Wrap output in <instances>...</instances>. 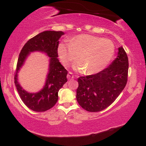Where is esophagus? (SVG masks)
<instances>
[{"label": "esophagus", "mask_w": 146, "mask_h": 146, "mask_svg": "<svg viewBox=\"0 0 146 146\" xmlns=\"http://www.w3.org/2000/svg\"><path fill=\"white\" fill-rule=\"evenodd\" d=\"M67 78L68 80H72V79L74 78V75H73V73H71V72H68L67 75Z\"/></svg>", "instance_id": "34e87169"}]
</instances>
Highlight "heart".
Here are the masks:
<instances>
[{
    "mask_svg": "<svg viewBox=\"0 0 146 146\" xmlns=\"http://www.w3.org/2000/svg\"><path fill=\"white\" fill-rule=\"evenodd\" d=\"M115 46L113 41L91 35H80L71 43H60L58 54L64 66L74 62L77 57L78 68L85 74L102 71L113 59Z\"/></svg>",
    "mask_w": 146,
    "mask_h": 146,
    "instance_id": "obj_1",
    "label": "heart"
}]
</instances>
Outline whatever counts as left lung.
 <instances>
[{
	"label": "left lung",
	"instance_id": "obj_1",
	"mask_svg": "<svg viewBox=\"0 0 146 146\" xmlns=\"http://www.w3.org/2000/svg\"><path fill=\"white\" fill-rule=\"evenodd\" d=\"M128 65V56L121 46L108 67L79 78L76 99L80 106L88 112H100L112 104L126 85Z\"/></svg>",
	"mask_w": 146,
	"mask_h": 146
}]
</instances>
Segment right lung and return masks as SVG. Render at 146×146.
<instances>
[{
    "instance_id": "1",
    "label": "right lung",
    "mask_w": 146,
    "mask_h": 146,
    "mask_svg": "<svg viewBox=\"0 0 146 146\" xmlns=\"http://www.w3.org/2000/svg\"><path fill=\"white\" fill-rule=\"evenodd\" d=\"M63 34L62 31H45L40 33L25 43L19 54L14 73V83L22 101L33 111L44 112L54 106L58 100V91L67 82V70L57 58L58 40ZM35 50L44 52L51 58L50 71L43 89L38 93L29 94L18 84L17 72L30 52Z\"/></svg>"
}]
</instances>
